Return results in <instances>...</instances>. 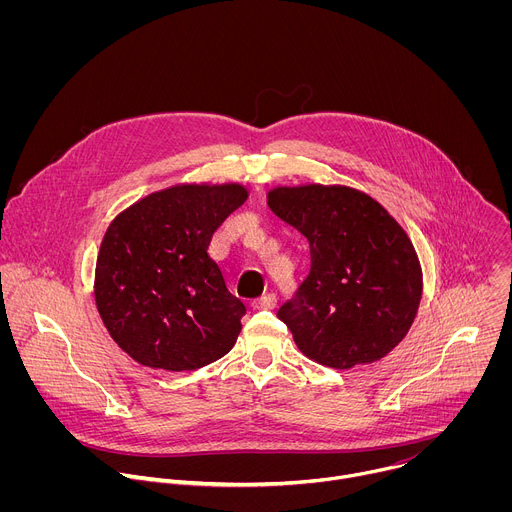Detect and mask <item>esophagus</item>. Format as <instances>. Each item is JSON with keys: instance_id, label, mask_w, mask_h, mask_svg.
<instances>
[{"instance_id": "esophagus-1", "label": "esophagus", "mask_w": 512, "mask_h": 512, "mask_svg": "<svg viewBox=\"0 0 512 512\" xmlns=\"http://www.w3.org/2000/svg\"><path fill=\"white\" fill-rule=\"evenodd\" d=\"M275 304H277V296L275 294H265V296H261L253 302V308L255 310H273Z\"/></svg>"}]
</instances>
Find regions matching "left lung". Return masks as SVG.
<instances>
[{"label":"left lung","mask_w":512,"mask_h":512,"mask_svg":"<svg viewBox=\"0 0 512 512\" xmlns=\"http://www.w3.org/2000/svg\"><path fill=\"white\" fill-rule=\"evenodd\" d=\"M267 204L310 243V273L277 310L298 348L342 371L389 354L409 332L423 289L395 218L348 186H281Z\"/></svg>","instance_id":"8db88e82"}]
</instances>
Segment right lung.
Segmentation results:
<instances>
[{
	"label": "right lung",
	"mask_w": 512,
	"mask_h": 512,
	"mask_svg": "<svg viewBox=\"0 0 512 512\" xmlns=\"http://www.w3.org/2000/svg\"><path fill=\"white\" fill-rule=\"evenodd\" d=\"M245 200L239 184H180L113 218L97 257V310L111 338L143 367L194 371L237 342L247 310L208 245Z\"/></svg>",
	"instance_id": "add662e5"
}]
</instances>
